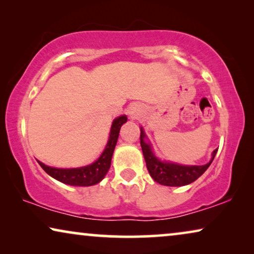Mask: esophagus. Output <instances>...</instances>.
<instances>
[{"label":"esophagus","mask_w":254,"mask_h":254,"mask_svg":"<svg viewBox=\"0 0 254 254\" xmlns=\"http://www.w3.org/2000/svg\"><path fill=\"white\" fill-rule=\"evenodd\" d=\"M129 116H130L131 118H136V117H137V110H136V107H130V110H129Z\"/></svg>","instance_id":"obj_1"}]
</instances>
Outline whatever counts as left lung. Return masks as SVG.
I'll return each instance as SVG.
<instances>
[{"instance_id":"left-lung-1","label":"left lung","mask_w":254,"mask_h":254,"mask_svg":"<svg viewBox=\"0 0 254 254\" xmlns=\"http://www.w3.org/2000/svg\"><path fill=\"white\" fill-rule=\"evenodd\" d=\"M144 137L145 134L143 129L141 128L140 142L148 171L155 182H157L158 184L164 186H184L195 182L209 168V165L211 164V162H213L215 155L217 152V149H215L213 152V157H211L210 162L207 163L206 165L186 166L175 164V163L161 162L152 154L150 144L145 143Z\"/></svg>"}]
</instances>
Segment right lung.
Wrapping results in <instances>:
<instances>
[{
  "mask_svg": "<svg viewBox=\"0 0 254 254\" xmlns=\"http://www.w3.org/2000/svg\"><path fill=\"white\" fill-rule=\"evenodd\" d=\"M126 121V116L117 118L113 121L110 138L105 147V150L92 164L77 169H57L45 165L44 163L39 161H38V163L45 170V172L64 184H68V185L71 186H91L98 184L109 171L114 148H116L118 137H119L120 128Z\"/></svg>",
  "mask_w": 254,
  "mask_h": 254,
  "instance_id": "add662e5",
  "label": "right lung"
}]
</instances>
